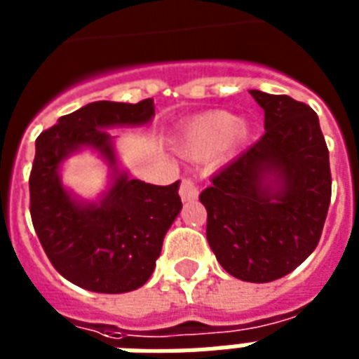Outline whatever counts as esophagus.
Here are the masks:
<instances>
[{
  "label": "esophagus",
  "instance_id": "obj_1",
  "mask_svg": "<svg viewBox=\"0 0 359 359\" xmlns=\"http://www.w3.org/2000/svg\"><path fill=\"white\" fill-rule=\"evenodd\" d=\"M180 199L184 203H190V201H196L197 197H199V188L196 186V182L191 179H182L180 182Z\"/></svg>",
  "mask_w": 359,
  "mask_h": 359
}]
</instances>
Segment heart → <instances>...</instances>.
I'll return each mask as SVG.
<instances>
[{
  "mask_svg": "<svg viewBox=\"0 0 359 359\" xmlns=\"http://www.w3.org/2000/svg\"><path fill=\"white\" fill-rule=\"evenodd\" d=\"M251 128L235 114L214 109L197 115L179 135V151L190 160H207L218 151L235 152L250 140Z\"/></svg>",
  "mask_w": 359,
  "mask_h": 359,
  "instance_id": "heart-1",
  "label": "heart"
}]
</instances>
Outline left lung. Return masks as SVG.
I'll return each instance as SVG.
<instances>
[{
  "instance_id": "left-lung-1",
  "label": "left lung",
  "mask_w": 359,
  "mask_h": 359,
  "mask_svg": "<svg viewBox=\"0 0 359 359\" xmlns=\"http://www.w3.org/2000/svg\"><path fill=\"white\" fill-rule=\"evenodd\" d=\"M264 135L199 196L207 240L233 278L268 283L300 266L323 233L332 175L317 114L287 95L250 91Z\"/></svg>"
}]
</instances>
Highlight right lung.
<instances>
[{
    "instance_id": "right-lung-1",
    "label": "right lung",
    "mask_w": 359,
    "mask_h": 359,
    "mask_svg": "<svg viewBox=\"0 0 359 359\" xmlns=\"http://www.w3.org/2000/svg\"><path fill=\"white\" fill-rule=\"evenodd\" d=\"M152 117V98L137 104L100 100L59 117L36 137L29 175L33 227L55 270L81 289L121 294L143 287L182 208L179 180L147 184L119 168L108 130L149 124ZM83 148L98 151L112 171L98 202L74 196L58 175L64 160Z\"/></svg>"
}]
</instances>
